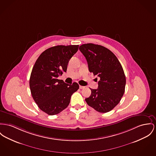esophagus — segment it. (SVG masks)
Segmentation results:
<instances>
[{
  "label": "esophagus",
  "instance_id": "obj_1",
  "mask_svg": "<svg viewBox=\"0 0 156 156\" xmlns=\"http://www.w3.org/2000/svg\"><path fill=\"white\" fill-rule=\"evenodd\" d=\"M79 88H80V89H82L84 88V86H79Z\"/></svg>",
  "mask_w": 156,
  "mask_h": 156
}]
</instances>
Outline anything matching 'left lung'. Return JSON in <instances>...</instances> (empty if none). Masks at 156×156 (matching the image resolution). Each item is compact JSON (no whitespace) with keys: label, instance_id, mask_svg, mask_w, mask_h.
I'll return each mask as SVG.
<instances>
[{"label":"left lung","instance_id":"left-lung-1","mask_svg":"<svg viewBox=\"0 0 156 156\" xmlns=\"http://www.w3.org/2000/svg\"><path fill=\"white\" fill-rule=\"evenodd\" d=\"M79 50L87 60L89 72L100 78L98 88L90 89L91 94L85 101L99 112H109L124 94L126 78L122 67L114 54L102 45L84 44Z\"/></svg>","mask_w":156,"mask_h":156}]
</instances>
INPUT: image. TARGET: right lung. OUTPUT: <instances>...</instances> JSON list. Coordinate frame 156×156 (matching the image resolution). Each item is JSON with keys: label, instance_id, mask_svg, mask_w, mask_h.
<instances>
[{"label": "right lung", "instance_id": "right-lung-1", "mask_svg": "<svg viewBox=\"0 0 156 156\" xmlns=\"http://www.w3.org/2000/svg\"><path fill=\"white\" fill-rule=\"evenodd\" d=\"M79 45H57L42 52L35 63L30 79L32 96L39 108L49 115L58 114L70 104L79 84L64 83L57 77L66 72L67 65Z\"/></svg>", "mask_w": 156, "mask_h": 156}]
</instances>
